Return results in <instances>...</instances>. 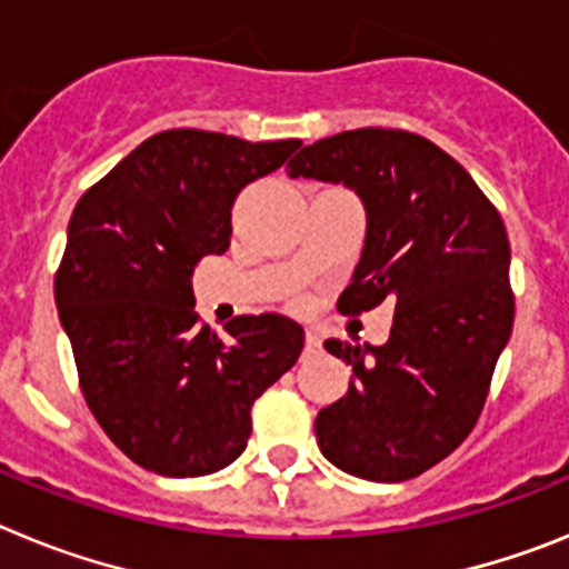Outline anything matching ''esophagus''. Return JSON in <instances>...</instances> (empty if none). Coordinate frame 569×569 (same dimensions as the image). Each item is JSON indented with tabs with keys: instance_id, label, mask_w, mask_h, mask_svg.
<instances>
[{
	"instance_id": "esophagus-1",
	"label": "esophagus",
	"mask_w": 569,
	"mask_h": 569,
	"mask_svg": "<svg viewBox=\"0 0 569 569\" xmlns=\"http://www.w3.org/2000/svg\"><path fill=\"white\" fill-rule=\"evenodd\" d=\"M305 341H308V350H319L321 347V336L316 333V330H308V333H305Z\"/></svg>"
}]
</instances>
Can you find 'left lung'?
I'll return each mask as SVG.
<instances>
[{"mask_svg": "<svg viewBox=\"0 0 569 569\" xmlns=\"http://www.w3.org/2000/svg\"><path fill=\"white\" fill-rule=\"evenodd\" d=\"M288 168L293 179L345 182L365 202V250L341 313L381 301L396 310L387 345L325 341L353 381L316 416L321 453L359 479H413L470 436L510 339L505 222L453 156L410 130H345Z\"/></svg>", "mask_w": 569, "mask_h": 569, "instance_id": "8db88e82", "label": "left lung"}]
</instances>
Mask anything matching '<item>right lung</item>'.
Here are the masks:
<instances>
[{
  "label": "right lung",
  "instance_id": "add662e5",
  "mask_svg": "<svg viewBox=\"0 0 569 569\" xmlns=\"http://www.w3.org/2000/svg\"><path fill=\"white\" fill-rule=\"evenodd\" d=\"M299 139L248 142L176 128L150 136L70 216L57 308L93 419L130 461L204 476L239 459L253 401L288 373L305 330L236 316L219 336L193 310L190 276L230 248V208Z\"/></svg>",
  "mask_w": 569,
  "mask_h": 569
}]
</instances>
